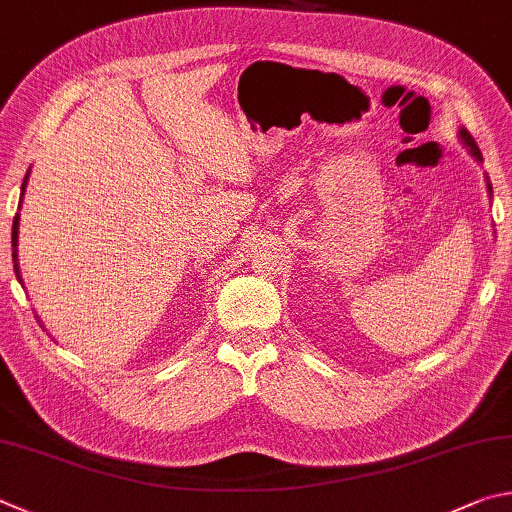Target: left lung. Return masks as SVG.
Returning <instances> with one entry per match:
<instances>
[{"label": "left lung", "mask_w": 512, "mask_h": 512, "mask_svg": "<svg viewBox=\"0 0 512 512\" xmlns=\"http://www.w3.org/2000/svg\"><path fill=\"white\" fill-rule=\"evenodd\" d=\"M459 139H461L463 146L468 148L470 155H472L474 159H477L479 164H481V161H483V157H481V150H479V146H477V141L472 139V134H470L468 130H465V128H461V130H459ZM486 182H488V193L492 195V184H490V179H488V177H486Z\"/></svg>", "instance_id": "1"}]
</instances>
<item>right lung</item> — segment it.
Instances as JSON below:
<instances>
[{"mask_svg": "<svg viewBox=\"0 0 512 512\" xmlns=\"http://www.w3.org/2000/svg\"><path fill=\"white\" fill-rule=\"evenodd\" d=\"M26 182H29V173H26L24 182H22V197H24V191H26ZM20 206H22V200H20ZM17 233H20V213H15L13 218V233H11V242H13V267H15V274H17V281L22 283V276H20V265H17Z\"/></svg>", "mask_w": 512, "mask_h": 512, "instance_id": "1", "label": "right lung"}]
</instances>
